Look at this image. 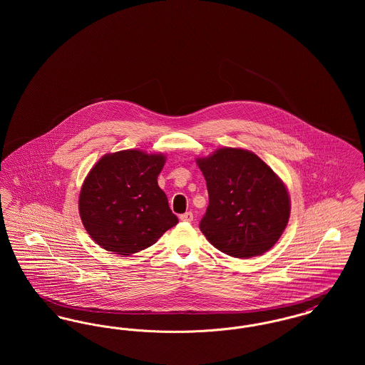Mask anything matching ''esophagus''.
I'll return each instance as SVG.
<instances>
[{"instance_id": "obj_1", "label": "esophagus", "mask_w": 365, "mask_h": 365, "mask_svg": "<svg viewBox=\"0 0 365 365\" xmlns=\"http://www.w3.org/2000/svg\"><path fill=\"white\" fill-rule=\"evenodd\" d=\"M182 222H187V223H190L192 222V213L191 212H186V213H183V215H180V217H179Z\"/></svg>"}]
</instances>
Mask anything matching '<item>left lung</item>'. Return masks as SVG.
Returning <instances> with one entry per match:
<instances>
[{
	"instance_id": "1",
	"label": "left lung",
	"mask_w": 365,
	"mask_h": 365,
	"mask_svg": "<svg viewBox=\"0 0 365 365\" xmlns=\"http://www.w3.org/2000/svg\"><path fill=\"white\" fill-rule=\"evenodd\" d=\"M207 180L209 205L200 230L216 249L250 259L278 242L290 216L284 183L255 153L223 148L197 158Z\"/></svg>"
}]
</instances>
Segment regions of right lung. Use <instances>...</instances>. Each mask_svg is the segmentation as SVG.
<instances>
[{
	"label": "right lung",
	"instance_id": "add662e5",
	"mask_svg": "<svg viewBox=\"0 0 365 365\" xmlns=\"http://www.w3.org/2000/svg\"><path fill=\"white\" fill-rule=\"evenodd\" d=\"M164 163L163 155L134 149L101 157L79 195L81 219L94 242L130 256L176 226L178 217L157 185Z\"/></svg>",
	"mask_w": 365,
	"mask_h": 365
}]
</instances>
